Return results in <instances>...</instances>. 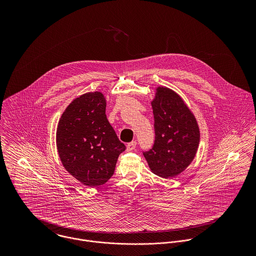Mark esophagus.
Instances as JSON below:
<instances>
[{"mask_svg":"<svg viewBox=\"0 0 256 256\" xmlns=\"http://www.w3.org/2000/svg\"><path fill=\"white\" fill-rule=\"evenodd\" d=\"M136 146H137L136 141H132L131 143H128V144H127L126 150H127L128 152H131V150H133L136 148Z\"/></svg>","mask_w":256,"mask_h":256,"instance_id":"esophagus-1","label":"esophagus"}]
</instances>
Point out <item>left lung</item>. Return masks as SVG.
Returning a JSON list of instances; mask_svg holds the SVG:
<instances>
[{
    "mask_svg": "<svg viewBox=\"0 0 256 256\" xmlns=\"http://www.w3.org/2000/svg\"><path fill=\"white\" fill-rule=\"evenodd\" d=\"M154 143L143 152L150 170L162 178L180 174L194 160L200 130L197 120L174 90L158 86L152 100Z\"/></svg>",
    "mask_w": 256,
    "mask_h": 256,
    "instance_id": "obj_1",
    "label": "left lung"
}]
</instances>
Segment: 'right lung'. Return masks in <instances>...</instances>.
<instances>
[{"instance_id": "obj_1", "label": "right lung", "mask_w": 256, "mask_h": 256, "mask_svg": "<svg viewBox=\"0 0 256 256\" xmlns=\"http://www.w3.org/2000/svg\"><path fill=\"white\" fill-rule=\"evenodd\" d=\"M102 92H86L63 112L56 132L59 158L65 170L86 186L96 187L113 176L126 146L110 125Z\"/></svg>"}]
</instances>
